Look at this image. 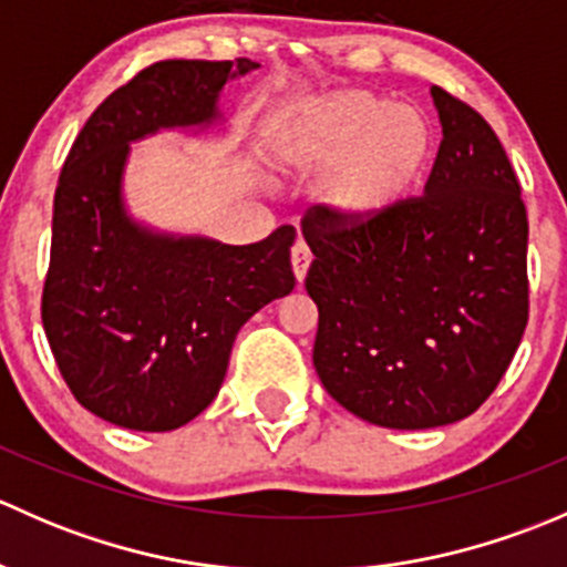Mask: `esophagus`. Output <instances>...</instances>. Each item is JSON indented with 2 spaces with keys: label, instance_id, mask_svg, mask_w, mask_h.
<instances>
[{
  "label": "esophagus",
  "instance_id": "obj_1",
  "mask_svg": "<svg viewBox=\"0 0 567 567\" xmlns=\"http://www.w3.org/2000/svg\"><path fill=\"white\" fill-rule=\"evenodd\" d=\"M290 262H293L296 279H299V282H305L307 268H310V262H312V255H310V249H307L305 241L293 244V249H290Z\"/></svg>",
  "mask_w": 567,
  "mask_h": 567
}]
</instances>
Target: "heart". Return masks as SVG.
I'll list each match as a JSON object with an SVG mask.
<instances>
[{
    "label": "heart",
    "mask_w": 567,
    "mask_h": 567,
    "mask_svg": "<svg viewBox=\"0 0 567 567\" xmlns=\"http://www.w3.org/2000/svg\"><path fill=\"white\" fill-rule=\"evenodd\" d=\"M422 112L370 90H337L285 120L277 164L296 177H326L323 203L337 221L368 225L398 208L431 162Z\"/></svg>",
    "instance_id": "obj_1"
}]
</instances>
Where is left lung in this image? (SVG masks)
<instances>
[{
    "instance_id": "1",
    "label": "left lung",
    "mask_w": 567,
    "mask_h": 567,
    "mask_svg": "<svg viewBox=\"0 0 567 567\" xmlns=\"http://www.w3.org/2000/svg\"><path fill=\"white\" fill-rule=\"evenodd\" d=\"M442 145L422 197L368 225L326 205L301 221L326 392L381 427L425 431L474 414L529 318L527 208L494 128L431 87Z\"/></svg>"
}]
</instances>
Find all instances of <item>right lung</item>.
Listing matches in <instances>:
<instances>
[{"instance_id": "add662e5", "label": "right lung", "mask_w": 567, "mask_h": 567, "mask_svg": "<svg viewBox=\"0 0 567 567\" xmlns=\"http://www.w3.org/2000/svg\"><path fill=\"white\" fill-rule=\"evenodd\" d=\"M260 68L164 60L90 114L54 194L43 329L73 398L112 425L164 433L219 394L241 326L293 290L296 230L247 247L173 236L125 210L131 142L162 128H208L230 79Z\"/></svg>"}]
</instances>
